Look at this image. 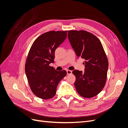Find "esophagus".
I'll return each instance as SVG.
<instances>
[{
  "instance_id": "esophagus-1",
  "label": "esophagus",
  "mask_w": 128,
  "mask_h": 128,
  "mask_svg": "<svg viewBox=\"0 0 128 128\" xmlns=\"http://www.w3.org/2000/svg\"><path fill=\"white\" fill-rule=\"evenodd\" d=\"M67 75H70L72 74V70H67Z\"/></svg>"
}]
</instances>
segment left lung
<instances>
[{
	"label": "left lung",
	"instance_id": "1",
	"mask_svg": "<svg viewBox=\"0 0 128 128\" xmlns=\"http://www.w3.org/2000/svg\"><path fill=\"white\" fill-rule=\"evenodd\" d=\"M68 37L78 57L85 60L84 72L74 70L78 94L90 98L98 94L106 84L108 61L100 40L85 30H69Z\"/></svg>",
	"mask_w": 128,
	"mask_h": 128
}]
</instances>
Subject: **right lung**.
Wrapping results in <instances>:
<instances>
[{"label":"right lung","instance_id":"right-lung-1","mask_svg":"<svg viewBox=\"0 0 128 128\" xmlns=\"http://www.w3.org/2000/svg\"><path fill=\"white\" fill-rule=\"evenodd\" d=\"M67 31H50L34 41L27 56L25 72L33 94L42 99H49L56 94L60 81L66 76L65 70L56 71L50 66L54 62L56 49L62 43Z\"/></svg>","mask_w":128,"mask_h":128}]
</instances>
